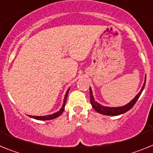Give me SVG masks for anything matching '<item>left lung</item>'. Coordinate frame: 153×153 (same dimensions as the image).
I'll use <instances>...</instances> for the list:
<instances>
[{"instance_id":"obj_1","label":"left lung","mask_w":153,"mask_h":153,"mask_svg":"<svg viewBox=\"0 0 153 153\" xmlns=\"http://www.w3.org/2000/svg\"><path fill=\"white\" fill-rule=\"evenodd\" d=\"M146 79V76L145 82H144V83H143V87H142L140 93H138L137 95L136 96V97H135V98L133 99L130 102L126 104V106H121V107H106V106H101L100 104H99L98 102H97L95 100H94V98H93V93H92L91 89H90V103H91L93 109H95L97 112H98V113H101V114L107 115V116H118V115L123 114V113H126L127 111H129V109H130L132 106H134L135 103L136 102V101L138 100V99L140 98L142 92H143V89H144V87H145Z\"/></svg>"}]
</instances>
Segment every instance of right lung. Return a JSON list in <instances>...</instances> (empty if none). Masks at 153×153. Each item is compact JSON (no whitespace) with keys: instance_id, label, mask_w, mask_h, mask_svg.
Masks as SVG:
<instances>
[{"instance_id":"1","label":"right lung","mask_w":153,"mask_h":153,"mask_svg":"<svg viewBox=\"0 0 153 153\" xmlns=\"http://www.w3.org/2000/svg\"><path fill=\"white\" fill-rule=\"evenodd\" d=\"M69 90H67V93H66V95H65L64 100H63V106H62L61 109H60V111L56 112V113H53V114L52 115H48V116H44V117H34V116H29V117H31V118H33L35 119V120H53V119H55L56 118V117H58L60 115H61L62 113H63V110H64L65 104H66V102H67V95H68Z\"/></svg>"}]
</instances>
